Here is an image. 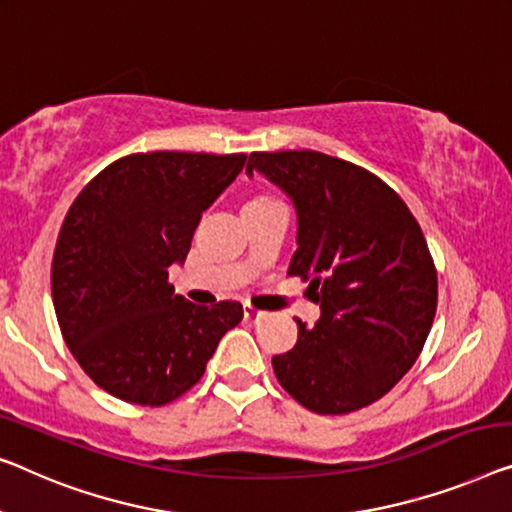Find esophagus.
<instances>
[{"label": "esophagus", "instance_id": "obj_1", "mask_svg": "<svg viewBox=\"0 0 512 512\" xmlns=\"http://www.w3.org/2000/svg\"><path fill=\"white\" fill-rule=\"evenodd\" d=\"M266 312L253 308V305H243V317L250 319V322H257V319H262Z\"/></svg>", "mask_w": 512, "mask_h": 512}]
</instances>
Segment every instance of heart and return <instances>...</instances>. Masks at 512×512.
Segmentation results:
<instances>
[{
  "mask_svg": "<svg viewBox=\"0 0 512 512\" xmlns=\"http://www.w3.org/2000/svg\"><path fill=\"white\" fill-rule=\"evenodd\" d=\"M255 200H264V197H255Z\"/></svg>",
  "mask_w": 512,
  "mask_h": 512,
  "instance_id": "1",
  "label": "heart"
}]
</instances>
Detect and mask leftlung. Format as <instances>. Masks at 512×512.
<instances>
[{
	"label": "left lung",
	"instance_id": "obj_1",
	"mask_svg": "<svg viewBox=\"0 0 512 512\" xmlns=\"http://www.w3.org/2000/svg\"><path fill=\"white\" fill-rule=\"evenodd\" d=\"M292 197L299 232L289 276L308 280L322 317L273 356L280 386L315 414H349L407 375L437 312V269L421 225L391 186L322 151H255Z\"/></svg>",
	"mask_w": 512,
	"mask_h": 512
}]
</instances>
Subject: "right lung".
Segmentation results:
<instances>
[{
  "label": "right lung",
  "instance_id": "obj_1",
  "mask_svg": "<svg viewBox=\"0 0 512 512\" xmlns=\"http://www.w3.org/2000/svg\"><path fill=\"white\" fill-rule=\"evenodd\" d=\"M246 154H131L91 179L68 209L52 257V303L68 349L114 398L163 407L190 391L236 301L195 305L167 282L202 211L239 177Z\"/></svg>",
  "mask_w": 512,
  "mask_h": 512
}]
</instances>
